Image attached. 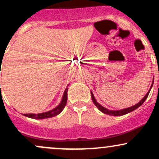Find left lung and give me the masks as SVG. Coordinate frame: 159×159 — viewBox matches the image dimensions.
Returning a JSON list of instances; mask_svg holds the SVG:
<instances>
[{
	"mask_svg": "<svg viewBox=\"0 0 159 159\" xmlns=\"http://www.w3.org/2000/svg\"><path fill=\"white\" fill-rule=\"evenodd\" d=\"M153 80H154V79H153ZM152 85H153V83L152 84V86H151L150 89H149V90L148 91V93H147L146 94V96H144V97L142 98L141 100H140L139 102H138V104H136V105H134V106L127 107V108L123 109V110L111 111V110H108V109L105 108V107H102L101 105H99V104H98L97 102H96V99H95L94 96H93V94L92 92H91V97H92V100H93V102L94 105L98 107V110H99L100 111H102V112L104 113V114H107V115H110V116H123V115H124V114H128V113H130V112H132V111H134V110H135V109L138 108V107H139L140 105H141L142 104H143L144 102H145V100L147 99V97H148L149 93V92H150V90H151V88H152Z\"/></svg>",
	"mask_w": 159,
	"mask_h": 159,
	"instance_id": "left-lung-1",
	"label": "left lung"
}]
</instances>
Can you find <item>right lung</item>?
<instances>
[{
  "label": "right lung",
  "mask_w": 159,
  "mask_h": 159,
  "mask_svg": "<svg viewBox=\"0 0 159 159\" xmlns=\"http://www.w3.org/2000/svg\"><path fill=\"white\" fill-rule=\"evenodd\" d=\"M1 75V73H0ZM0 88H1V84H0ZM67 91H68V88H66L64 91V93H63V98H62V101L61 104L58 105L57 107H56L55 108L53 109L52 111H49L48 112L45 113H41V114H25V116L27 117L32 118V119H45V118H50L53 117V116H55L57 115H58L60 113H61V111L63 110L64 107L66 106L67 102Z\"/></svg>",
  "instance_id": "obj_1"
}]
</instances>
